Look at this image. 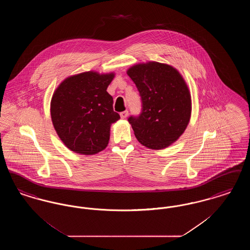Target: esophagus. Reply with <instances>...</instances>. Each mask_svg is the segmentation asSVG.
Returning a JSON list of instances; mask_svg holds the SVG:
<instances>
[{
	"instance_id": "1",
	"label": "esophagus",
	"mask_w": 250,
	"mask_h": 250,
	"mask_svg": "<svg viewBox=\"0 0 250 250\" xmlns=\"http://www.w3.org/2000/svg\"><path fill=\"white\" fill-rule=\"evenodd\" d=\"M120 116L122 119H125L127 116H128V111L127 110H125V111H122L120 113Z\"/></svg>"
}]
</instances>
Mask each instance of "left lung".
<instances>
[{
    "label": "left lung",
    "mask_w": 250,
    "mask_h": 250,
    "mask_svg": "<svg viewBox=\"0 0 250 250\" xmlns=\"http://www.w3.org/2000/svg\"><path fill=\"white\" fill-rule=\"evenodd\" d=\"M127 75L142 98V112L128 118L137 140L154 150L176 142L191 115L190 93L183 77L172 66L157 62L133 65Z\"/></svg>",
    "instance_id": "1"
}]
</instances>
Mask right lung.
<instances>
[{
	"instance_id": "add662e5",
	"label": "right lung",
	"mask_w": 250,
	"mask_h": 250,
	"mask_svg": "<svg viewBox=\"0 0 250 250\" xmlns=\"http://www.w3.org/2000/svg\"><path fill=\"white\" fill-rule=\"evenodd\" d=\"M113 73L89 71L65 79L50 103L53 126L64 145L82 155H95L107 147L112 123L120 119L107 92Z\"/></svg>"
}]
</instances>
